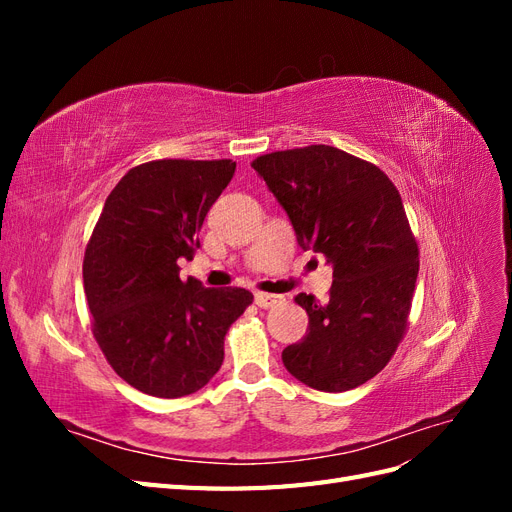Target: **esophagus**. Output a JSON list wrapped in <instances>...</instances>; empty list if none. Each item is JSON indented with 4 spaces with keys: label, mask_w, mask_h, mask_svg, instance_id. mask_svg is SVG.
Here are the masks:
<instances>
[{
    "label": "esophagus",
    "mask_w": 512,
    "mask_h": 512,
    "mask_svg": "<svg viewBox=\"0 0 512 512\" xmlns=\"http://www.w3.org/2000/svg\"><path fill=\"white\" fill-rule=\"evenodd\" d=\"M254 301H256V305H258V307H262V309H269V307H273V305H277V303H282V297H280V294L256 292V294H254Z\"/></svg>",
    "instance_id": "1"
}]
</instances>
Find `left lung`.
Masks as SVG:
<instances>
[{
  "label": "left lung",
  "instance_id": "1",
  "mask_svg": "<svg viewBox=\"0 0 512 512\" xmlns=\"http://www.w3.org/2000/svg\"><path fill=\"white\" fill-rule=\"evenodd\" d=\"M252 168L288 213L303 250L333 265L327 301L294 297L309 327L282 361L316 391L356 389L391 361L408 327L418 245L401 196L376 164L329 145L267 153Z\"/></svg>",
  "mask_w": 512,
  "mask_h": 512
}]
</instances>
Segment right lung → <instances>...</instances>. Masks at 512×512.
<instances>
[{"label":"right lung","instance_id":"add662e5","mask_svg":"<svg viewBox=\"0 0 512 512\" xmlns=\"http://www.w3.org/2000/svg\"><path fill=\"white\" fill-rule=\"evenodd\" d=\"M232 160H153L108 194L83 260L91 331L117 376L141 393L192 395L218 374L224 337L254 301L245 288L181 280Z\"/></svg>","mask_w":512,"mask_h":512}]
</instances>
